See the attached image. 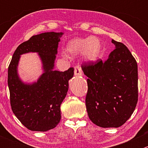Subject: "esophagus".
<instances>
[{"mask_svg":"<svg viewBox=\"0 0 148 148\" xmlns=\"http://www.w3.org/2000/svg\"><path fill=\"white\" fill-rule=\"evenodd\" d=\"M74 74L77 76H81L82 74V69L79 65H77L74 66Z\"/></svg>","mask_w":148,"mask_h":148,"instance_id":"obj_1","label":"esophagus"}]
</instances>
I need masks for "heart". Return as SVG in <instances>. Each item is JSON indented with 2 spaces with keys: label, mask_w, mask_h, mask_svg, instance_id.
<instances>
[{
  "label": "heart",
  "mask_w": 148,
  "mask_h": 148,
  "mask_svg": "<svg viewBox=\"0 0 148 148\" xmlns=\"http://www.w3.org/2000/svg\"><path fill=\"white\" fill-rule=\"evenodd\" d=\"M101 44L94 36L85 38H74L67 44L66 50L69 54L76 55L84 53L86 60L92 62L97 59L101 51Z\"/></svg>",
  "instance_id": "b5f03b06"
}]
</instances>
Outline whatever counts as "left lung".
I'll return each instance as SVG.
<instances>
[{
    "mask_svg": "<svg viewBox=\"0 0 148 148\" xmlns=\"http://www.w3.org/2000/svg\"><path fill=\"white\" fill-rule=\"evenodd\" d=\"M115 49L102 62H84L88 77L86 107L93 123L119 127L131 117L138 100V64L127 46L112 40Z\"/></svg>",
    "mask_w": 148,
    "mask_h": 148,
    "instance_id": "obj_1",
    "label": "left lung"
}]
</instances>
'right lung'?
<instances>
[{
	"label": "right lung",
	"instance_id": "add662e5",
	"mask_svg": "<svg viewBox=\"0 0 148 148\" xmlns=\"http://www.w3.org/2000/svg\"><path fill=\"white\" fill-rule=\"evenodd\" d=\"M62 33L47 32L33 36L15 51L8 69V85L13 112L31 131L45 132L54 128L61 120V104L66 95L74 68L65 71L53 70ZM38 52L45 73L36 83L25 85L18 78L20 55Z\"/></svg>",
	"mask_w": 148,
	"mask_h": 148
}]
</instances>
